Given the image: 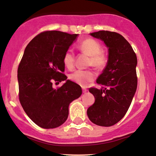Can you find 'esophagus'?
<instances>
[{"label": "esophagus", "mask_w": 156, "mask_h": 156, "mask_svg": "<svg viewBox=\"0 0 156 156\" xmlns=\"http://www.w3.org/2000/svg\"><path fill=\"white\" fill-rule=\"evenodd\" d=\"M82 89H83V93H85V92H87V89L85 88V87H83V88H82Z\"/></svg>", "instance_id": "obj_1"}]
</instances>
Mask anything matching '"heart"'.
<instances>
[{"label": "heart", "instance_id": "b5f03b06", "mask_svg": "<svg viewBox=\"0 0 156 156\" xmlns=\"http://www.w3.org/2000/svg\"><path fill=\"white\" fill-rule=\"evenodd\" d=\"M79 48L87 55H90L89 65L102 69L106 65L107 55L101 51V44L94 39H84L79 44ZM63 64L67 69H73L75 65V55L71 50H68L63 55ZM95 73L91 69H78L69 75V79L80 86L85 87L95 78Z\"/></svg>", "mask_w": 156, "mask_h": 156}]
</instances>
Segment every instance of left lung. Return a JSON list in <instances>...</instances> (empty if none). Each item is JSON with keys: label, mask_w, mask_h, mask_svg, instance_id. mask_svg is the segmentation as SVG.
Instances as JSON below:
<instances>
[{"label": "left lung", "mask_w": 156, "mask_h": 156, "mask_svg": "<svg viewBox=\"0 0 156 156\" xmlns=\"http://www.w3.org/2000/svg\"><path fill=\"white\" fill-rule=\"evenodd\" d=\"M90 35L104 42L108 48V59L97 79L102 88L89 89L95 101L87 109V115L94 124L112 126L124 117L136 91V55L119 34L99 31Z\"/></svg>", "instance_id": "8db88e82"}]
</instances>
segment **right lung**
Wrapping results in <instances>:
<instances>
[{
  "label": "right lung",
  "instance_id": "right-lung-1",
  "mask_svg": "<svg viewBox=\"0 0 156 156\" xmlns=\"http://www.w3.org/2000/svg\"><path fill=\"white\" fill-rule=\"evenodd\" d=\"M78 34L58 31L42 32L25 49L17 69L19 100L28 117L42 128L50 129L67 120L71 102L81 95L78 84L64 74L63 55ZM66 80L61 87L53 82Z\"/></svg>",
  "mask_w": 156,
  "mask_h": 156
}]
</instances>
